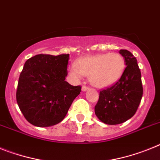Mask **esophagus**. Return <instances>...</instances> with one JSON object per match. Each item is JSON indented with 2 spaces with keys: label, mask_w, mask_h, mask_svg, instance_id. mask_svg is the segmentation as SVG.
<instances>
[{
  "label": "esophagus",
  "mask_w": 160,
  "mask_h": 160,
  "mask_svg": "<svg viewBox=\"0 0 160 160\" xmlns=\"http://www.w3.org/2000/svg\"><path fill=\"white\" fill-rule=\"evenodd\" d=\"M90 88V87H88V86H86V85H84L83 87H82V90L83 91H86V90H88Z\"/></svg>",
  "instance_id": "34e87169"
}]
</instances>
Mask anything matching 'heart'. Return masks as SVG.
Here are the masks:
<instances>
[{"mask_svg":"<svg viewBox=\"0 0 160 160\" xmlns=\"http://www.w3.org/2000/svg\"><path fill=\"white\" fill-rule=\"evenodd\" d=\"M125 69V59L118 53L100 54L84 57L75 63L76 76H89V81L97 88L112 85L120 79Z\"/></svg>","mask_w":160,"mask_h":160,"instance_id":"heart-1","label":"heart"}]
</instances>
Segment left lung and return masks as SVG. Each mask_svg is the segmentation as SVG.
Instances as JSON below:
<instances>
[{"label": "left lung", "instance_id": "left-lung-1", "mask_svg": "<svg viewBox=\"0 0 160 160\" xmlns=\"http://www.w3.org/2000/svg\"><path fill=\"white\" fill-rule=\"evenodd\" d=\"M119 53L125 58L126 68L115 84L100 91L95 105L97 117L108 125L121 124L134 116L143 93L136 58L127 50H120Z\"/></svg>", "mask_w": 160, "mask_h": 160}]
</instances>
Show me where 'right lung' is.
Returning <instances> with one entry per match:
<instances>
[{
	"label": "right lung",
	"mask_w": 160,
	"mask_h": 160,
	"mask_svg": "<svg viewBox=\"0 0 160 160\" xmlns=\"http://www.w3.org/2000/svg\"><path fill=\"white\" fill-rule=\"evenodd\" d=\"M69 54H39L26 61L19 76L16 99L30 124L38 127L56 125L66 116L81 86L65 81Z\"/></svg>",
	"instance_id": "1"
}]
</instances>
